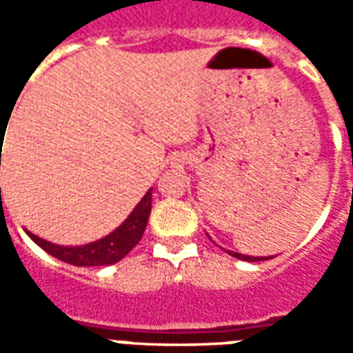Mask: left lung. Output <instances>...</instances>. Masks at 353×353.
<instances>
[{
  "label": "left lung",
  "instance_id": "left-lung-1",
  "mask_svg": "<svg viewBox=\"0 0 353 353\" xmlns=\"http://www.w3.org/2000/svg\"><path fill=\"white\" fill-rule=\"evenodd\" d=\"M227 253H229V255H232V257H236V259L250 261V263H255V261H266V259H270V257H250V255H242V253L229 252V250H227Z\"/></svg>",
  "mask_w": 353,
  "mask_h": 353
}]
</instances>
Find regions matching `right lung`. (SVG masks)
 Listing matches in <instances>:
<instances>
[{"mask_svg":"<svg viewBox=\"0 0 353 353\" xmlns=\"http://www.w3.org/2000/svg\"><path fill=\"white\" fill-rule=\"evenodd\" d=\"M149 214H151V189L145 192V196L139 200V204L132 214L126 217V221L115 229L111 234L105 238H100L92 244L85 245H57L52 242H47L43 238L35 236L30 230H26V234L35 244L43 248L45 252L57 257V259L70 263L75 266H105V265H115L117 261H121L124 255L136 248L141 236H143V230L149 221Z\"/></svg>","mask_w":353,"mask_h":353,"instance_id":"right-lung-1","label":"right lung"}]
</instances>
